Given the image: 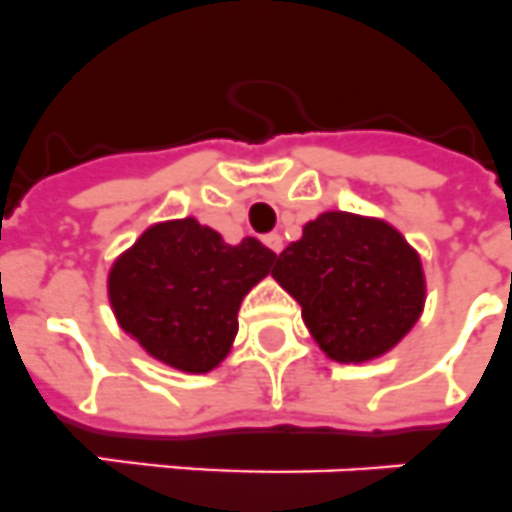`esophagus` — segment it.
I'll list each match as a JSON object with an SVG mask.
<instances>
[{
	"instance_id": "1",
	"label": "esophagus",
	"mask_w": 512,
	"mask_h": 512,
	"mask_svg": "<svg viewBox=\"0 0 512 512\" xmlns=\"http://www.w3.org/2000/svg\"><path fill=\"white\" fill-rule=\"evenodd\" d=\"M265 244H268V247L273 249V252H276V255H278V252H281V249H283L281 234H278V231H273V234H268V236H265Z\"/></svg>"
}]
</instances>
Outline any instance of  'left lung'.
<instances>
[{
  "label": "left lung",
  "mask_w": 512,
  "mask_h": 512,
  "mask_svg": "<svg viewBox=\"0 0 512 512\" xmlns=\"http://www.w3.org/2000/svg\"><path fill=\"white\" fill-rule=\"evenodd\" d=\"M273 278L336 362H369L401 341L424 307L422 260L385 221L330 210L278 255Z\"/></svg>",
  "instance_id": "obj_1"
}]
</instances>
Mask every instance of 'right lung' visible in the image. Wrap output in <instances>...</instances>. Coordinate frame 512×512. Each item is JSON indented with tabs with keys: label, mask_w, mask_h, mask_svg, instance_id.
I'll use <instances>...</instances> for the list:
<instances>
[{
	"label": "right lung",
	"mask_w": 512,
	"mask_h": 512,
	"mask_svg": "<svg viewBox=\"0 0 512 512\" xmlns=\"http://www.w3.org/2000/svg\"><path fill=\"white\" fill-rule=\"evenodd\" d=\"M276 263L247 236L231 247L195 218L150 226L109 273L119 325L153 359L203 375L229 354L239 304Z\"/></svg>",
	"instance_id": "right-lung-1"
}]
</instances>
